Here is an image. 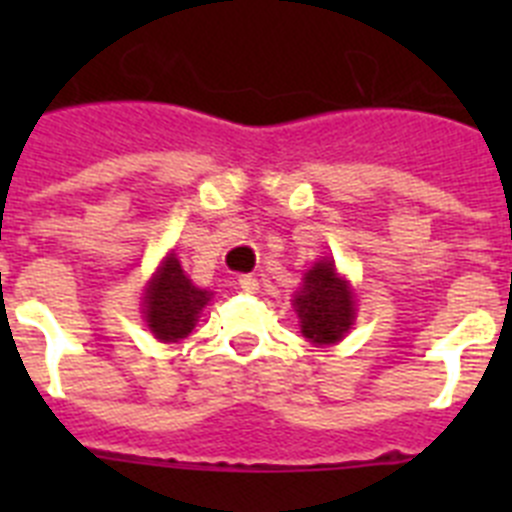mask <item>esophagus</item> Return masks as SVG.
<instances>
[{"instance_id":"1","label":"esophagus","mask_w":512,"mask_h":512,"mask_svg":"<svg viewBox=\"0 0 512 512\" xmlns=\"http://www.w3.org/2000/svg\"><path fill=\"white\" fill-rule=\"evenodd\" d=\"M238 289H243V292H256L259 289V279L251 277V274H243V277H238Z\"/></svg>"}]
</instances>
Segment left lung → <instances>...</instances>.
<instances>
[{
	"mask_svg": "<svg viewBox=\"0 0 512 512\" xmlns=\"http://www.w3.org/2000/svg\"><path fill=\"white\" fill-rule=\"evenodd\" d=\"M300 333L312 346H336L356 323V292L333 256H320L292 295Z\"/></svg>",
	"mask_w": 512,
	"mask_h": 512,
	"instance_id": "obj_1",
	"label": "left lung"
}]
</instances>
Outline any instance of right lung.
Returning <instances> with one entry per match:
<instances>
[{"instance_id": "1", "label": "right lung", "mask_w": 512, "mask_h": 512, "mask_svg": "<svg viewBox=\"0 0 512 512\" xmlns=\"http://www.w3.org/2000/svg\"><path fill=\"white\" fill-rule=\"evenodd\" d=\"M210 289H202L189 279L182 261L169 251L143 287L140 310L153 338L161 343H179L200 323L202 310L212 302Z\"/></svg>"}]
</instances>
